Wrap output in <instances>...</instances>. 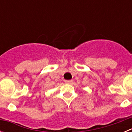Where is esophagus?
Segmentation results:
<instances>
[{
	"label": "esophagus",
	"instance_id": "34e87169",
	"mask_svg": "<svg viewBox=\"0 0 132 132\" xmlns=\"http://www.w3.org/2000/svg\"><path fill=\"white\" fill-rule=\"evenodd\" d=\"M73 80H65V83L67 84H72L73 83Z\"/></svg>",
	"mask_w": 132,
	"mask_h": 132
}]
</instances>
